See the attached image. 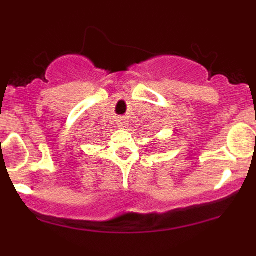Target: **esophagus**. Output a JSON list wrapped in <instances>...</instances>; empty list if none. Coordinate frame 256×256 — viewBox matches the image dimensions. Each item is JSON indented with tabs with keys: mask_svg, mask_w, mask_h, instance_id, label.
Here are the masks:
<instances>
[{
	"mask_svg": "<svg viewBox=\"0 0 256 256\" xmlns=\"http://www.w3.org/2000/svg\"><path fill=\"white\" fill-rule=\"evenodd\" d=\"M118 124H119V126H126V122L124 120V119H119V120H118Z\"/></svg>",
	"mask_w": 256,
	"mask_h": 256,
	"instance_id": "34e87169",
	"label": "esophagus"
}]
</instances>
